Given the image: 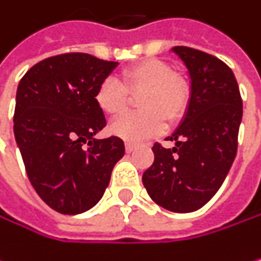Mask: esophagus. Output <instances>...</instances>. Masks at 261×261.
Wrapping results in <instances>:
<instances>
[{
	"instance_id": "obj_1",
	"label": "esophagus",
	"mask_w": 261,
	"mask_h": 261,
	"mask_svg": "<svg viewBox=\"0 0 261 261\" xmlns=\"http://www.w3.org/2000/svg\"><path fill=\"white\" fill-rule=\"evenodd\" d=\"M135 148H136V144H133V142H125V150H126V153H132Z\"/></svg>"
}]
</instances>
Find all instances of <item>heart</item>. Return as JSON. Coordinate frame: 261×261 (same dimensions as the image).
Segmentation results:
<instances>
[{
	"label": "heart",
	"mask_w": 261,
	"mask_h": 261,
	"mask_svg": "<svg viewBox=\"0 0 261 261\" xmlns=\"http://www.w3.org/2000/svg\"><path fill=\"white\" fill-rule=\"evenodd\" d=\"M139 97L141 113L125 114L110 125V132L125 141L139 142L159 135L165 119L175 122L189 107L190 88L165 62L150 59L123 69L120 82L108 77L96 89V105L107 116L122 114L129 103V96Z\"/></svg>",
	"instance_id": "1"
}]
</instances>
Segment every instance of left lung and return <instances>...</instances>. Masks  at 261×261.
I'll return each mask as SVG.
<instances>
[{"mask_svg": "<svg viewBox=\"0 0 261 261\" xmlns=\"http://www.w3.org/2000/svg\"><path fill=\"white\" fill-rule=\"evenodd\" d=\"M172 52L190 75L189 107L167 138L175 147L153 145L154 162L142 182L158 206L187 214L201 209L224 182L237 154L243 102L224 62L187 46H175Z\"/></svg>", "mask_w": 261, "mask_h": 261, "instance_id": "obj_1", "label": "left lung"}]
</instances>
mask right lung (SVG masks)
<instances>
[{"instance_id": "add662e5", "label": "right lung", "mask_w": 261, "mask_h": 261, "mask_svg": "<svg viewBox=\"0 0 261 261\" xmlns=\"http://www.w3.org/2000/svg\"><path fill=\"white\" fill-rule=\"evenodd\" d=\"M117 65L83 52L62 54L34 65L18 83L16 145L38 196L63 215L94 207L125 154L120 138H94L107 125L96 89Z\"/></svg>"}]
</instances>
